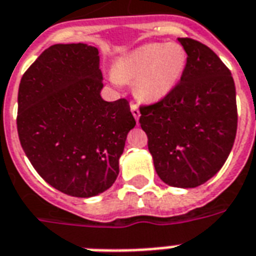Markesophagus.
Returning a JSON list of instances; mask_svg holds the SVG:
<instances>
[{
  "instance_id": "obj_1",
  "label": "esophagus",
  "mask_w": 256,
  "mask_h": 256,
  "mask_svg": "<svg viewBox=\"0 0 256 256\" xmlns=\"http://www.w3.org/2000/svg\"><path fill=\"white\" fill-rule=\"evenodd\" d=\"M130 108H132V115H134V118H136V120H138V118H140V110H138V104L134 102H130Z\"/></svg>"
}]
</instances>
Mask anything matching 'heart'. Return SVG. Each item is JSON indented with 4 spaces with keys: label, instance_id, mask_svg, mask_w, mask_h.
I'll return each mask as SVG.
<instances>
[{
    "label": "heart",
    "instance_id": "b5f03b06",
    "mask_svg": "<svg viewBox=\"0 0 256 256\" xmlns=\"http://www.w3.org/2000/svg\"><path fill=\"white\" fill-rule=\"evenodd\" d=\"M185 52L177 42L146 44L120 58L114 66L115 82H132L134 94L145 102L165 96L180 80Z\"/></svg>",
    "mask_w": 256,
    "mask_h": 256
}]
</instances>
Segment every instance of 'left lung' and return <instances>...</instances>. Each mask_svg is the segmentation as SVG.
I'll use <instances>...</instances> for the list:
<instances>
[{
    "label": "left lung",
    "mask_w": 256,
    "mask_h": 256,
    "mask_svg": "<svg viewBox=\"0 0 256 256\" xmlns=\"http://www.w3.org/2000/svg\"><path fill=\"white\" fill-rule=\"evenodd\" d=\"M188 54L180 82L140 107L154 168L165 184L194 188L212 178L230 156L238 128L231 71L206 46L178 37Z\"/></svg>",
    "instance_id": "left-lung-1"
}]
</instances>
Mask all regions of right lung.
<instances>
[{
  "mask_svg": "<svg viewBox=\"0 0 256 256\" xmlns=\"http://www.w3.org/2000/svg\"><path fill=\"white\" fill-rule=\"evenodd\" d=\"M102 80L98 50L78 42L46 48L20 82V144L37 173L74 198L114 184L136 126L126 99L103 100Z\"/></svg>",
  "mask_w": 256,
  "mask_h": 256,
  "instance_id": "obj_1",
  "label": "right lung"
}]
</instances>
